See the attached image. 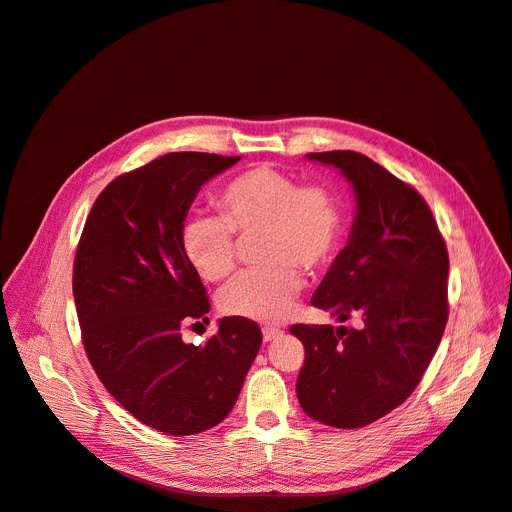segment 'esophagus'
Masks as SVG:
<instances>
[{
	"instance_id": "obj_1",
	"label": "esophagus",
	"mask_w": 512,
	"mask_h": 512,
	"mask_svg": "<svg viewBox=\"0 0 512 512\" xmlns=\"http://www.w3.org/2000/svg\"><path fill=\"white\" fill-rule=\"evenodd\" d=\"M283 336L281 330H275V327H264L262 330V340L264 342H273V340H279Z\"/></svg>"
}]
</instances>
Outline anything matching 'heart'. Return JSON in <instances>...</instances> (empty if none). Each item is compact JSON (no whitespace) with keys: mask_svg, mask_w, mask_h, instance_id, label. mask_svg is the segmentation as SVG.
I'll use <instances>...</instances> for the list:
<instances>
[{"mask_svg":"<svg viewBox=\"0 0 512 512\" xmlns=\"http://www.w3.org/2000/svg\"><path fill=\"white\" fill-rule=\"evenodd\" d=\"M220 216H191L180 233L182 252L206 281L227 279L235 269L239 235H260L264 267L245 271L220 292L231 317L277 323L288 317L302 290L300 269L319 271L340 239V212L332 193L275 168L260 166L229 180L216 197Z\"/></svg>","mask_w":512,"mask_h":512,"instance_id":"b5f03b06","label":"heart"}]
</instances>
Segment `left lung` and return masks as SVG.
Wrapping results in <instances>:
<instances>
[{"label":"left lung","instance_id":"1","mask_svg":"<svg viewBox=\"0 0 512 512\" xmlns=\"http://www.w3.org/2000/svg\"><path fill=\"white\" fill-rule=\"evenodd\" d=\"M351 182L357 214L349 243L311 302L340 323L290 332L304 346L296 395L306 416L359 428L393 412L422 380L447 323L449 258L422 195L355 151L306 155Z\"/></svg>","mask_w":512,"mask_h":512}]
</instances>
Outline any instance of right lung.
<instances>
[{
    "label": "right lung",
    "instance_id": "add662e5",
    "mask_svg": "<svg viewBox=\"0 0 512 512\" xmlns=\"http://www.w3.org/2000/svg\"><path fill=\"white\" fill-rule=\"evenodd\" d=\"M241 157L168 153L117 176L88 214L73 262L86 355L107 391L159 433L197 435L229 416L262 332L224 317L201 346L182 327L208 319L210 300L180 233L203 182Z\"/></svg>",
    "mask_w": 512,
    "mask_h": 512
}]
</instances>
